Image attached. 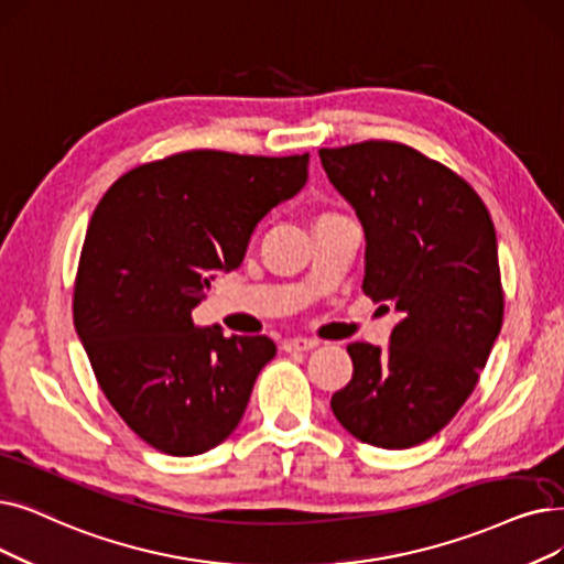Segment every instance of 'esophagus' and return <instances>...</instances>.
Instances as JSON below:
<instances>
[{"label":"esophagus","instance_id":"34e87169","mask_svg":"<svg viewBox=\"0 0 564 564\" xmlns=\"http://www.w3.org/2000/svg\"><path fill=\"white\" fill-rule=\"evenodd\" d=\"M317 346H321V343H317L315 338H304V336L283 340V350L285 352H306V350H313Z\"/></svg>","mask_w":564,"mask_h":564}]
</instances>
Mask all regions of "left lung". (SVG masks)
I'll return each instance as SVG.
<instances>
[{
    "instance_id": "left-lung-1",
    "label": "left lung",
    "mask_w": 564,
    "mask_h": 564,
    "mask_svg": "<svg viewBox=\"0 0 564 564\" xmlns=\"http://www.w3.org/2000/svg\"><path fill=\"white\" fill-rule=\"evenodd\" d=\"M364 228L361 290L401 321L387 350L350 343L352 380L332 397L366 445L408 449L452 422L502 327L496 228L475 188L408 144L321 150Z\"/></svg>"
}]
</instances>
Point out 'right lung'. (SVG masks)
I'll return each mask as SVG.
<instances>
[{
	"label": "right lung",
	"instance_id": "right-lung-1",
	"mask_svg": "<svg viewBox=\"0 0 564 564\" xmlns=\"http://www.w3.org/2000/svg\"><path fill=\"white\" fill-rule=\"evenodd\" d=\"M306 180L308 154L195 150L131 170L96 207L73 323L106 399L147 445L195 456L239 426L274 340L200 329L191 311Z\"/></svg>",
	"mask_w": 564,
	"mask_h": 564
}]
</instances>
